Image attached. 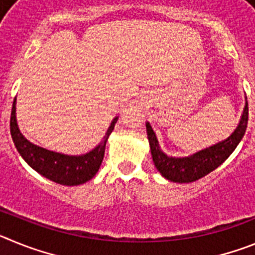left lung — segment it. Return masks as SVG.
<instances>
[{"label":"left lung","instance_id":"left-lung-1","mask_svg":"<svg viewBox=\"0 0 255 255\" xmlns=\"http://www.w3.org/2000/svg\"><path fill=\"white\" fill-rule=\"evenodd\" d=\"M248 114H249V108H248L247 102L243 111L242 120L239 123L235 131L230 135L229 138L189 157H181V158L170 157L162 152L152 126L149 125V123H147L145 126H147L148 140H149L150 152H152L155 168L161 172L164 179L173 182H180V184L193 182L202 179L209 172L216 170L220 164L224 163L238 147V144L240 143L247 130Z\"/></svg>","mask_w":255,"mask_h":255}]
</instances>
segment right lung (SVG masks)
Masks as SVG:
<instances>
[{
    "instance_id": "1",
    "label": "right lung",
    "mask_w": 255,
    "mask_h": 255,
    "mask_svg": "<svg viewBox=\"0 0 255 255\" xmlns=\"http://www.w3.org/2000/svg\"><path fill=\"white\" fill-rule=\"evenodd\" d=\"M15 105L16 101L13 100L10 119L11 136L17 152L33 170L52 181L66 186L80 185L93 179L94 175L100 170L105 155L106 143L119 117H115L101 143L94 149L82 155H67L38 147L25 139L17 126Z\"/></svg>"
}]
</instances>
